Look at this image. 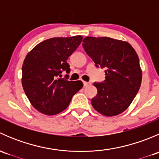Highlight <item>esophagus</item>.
Segmentation results:
<instances>
[{
    "instance_id": "1",
    "label": "esophagus",
    "mask_w": 159,
    "mask_h": 159,
    "mask_svg": "<svg viewBox=\"0 0 159 159\" xmlns=\"http://www.w3.org/2000/svg\"><path fill=\"white\" fill-rule=\"evenodd\" d=\"M83 84H84V87H86V86H89V84H91V83H90V82H86V81H84V82H83Z\"/></svg>"
}]
</instances>
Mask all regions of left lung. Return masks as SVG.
I'll list each match as a JSON object with an SVG mask.
<instances>
[{"mask_svg": "<svg viewBox=\"0 0 159 159\" xmlns=\"http://www.w3.org/2000/svg\"><path fill=\"white\" fill-rule=\"evenodd\" d=\"M82 45L95 66L105 68V81L94 83L98 94L91 99L93 108L105 116L120 115L129 108L142 84L137 53L127 41L108 37H87Z\"/></svg>", "mask_w": 159, "mask_h": 159, "instance_id": "left-lung-1", "label": "left lung"}]
</instances>
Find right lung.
<instances>
[{
	"mask_svg": "<svg viewBox=\"0 0 159 159\" xmlns=\"http://www.w3.org/2000/svg\"><path fill=\"white\" fill-rule=\"evenodd\" d=\"M82 39L81 35L50 38L37 44L25 57L22 86L32 106L41 113L54 115L63 111L82 89L81 81L58 78L63 70L70 72L67 60Z\"/></svg>",
	"mask_w": 159,
	"mask_h": 159,
	"instance_id": "obj_1",
	"label": "right lung"
}]
</instances>
